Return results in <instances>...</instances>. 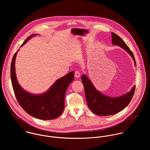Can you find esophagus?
Wrapping results in <instances>:
<instances>
[{
  "instance_id": "1",
  "label": "esophagus",
  "mask_w": 150,
  "mask_h": 150,
  "mask_svg": "<svg viewBox=\"0 0 150 150\" xmlns=\"http://www.w3.org/2000/svg\"><path fill=\"white\" fill-rule=\"evenodd\" d=\"M80 75H81V74H80V72L79 71H75V76L76 78H79Z\"/></svg>"
}]
</instances>
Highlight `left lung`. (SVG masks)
<instances>
[{
  "mask_svg": "<svg viewBox=\"0 0 150 150\" xmlns=\"http://www.w3.org/2000/svg\"><path fill=\"white\" fill-rule=\"evenodd\" d=\"M112 44L118 45L126 50L132 57L134 65L136 66L133 53L125 42L116 34L112 32ZM84 88V93L87 105L96 115L104 116L116 114L124 109L131 102L133 97L135 86L131 90L118 97H110L98 91L93 83L84 74L81 76Z\"/></svg>",
  "mask_w": 150,
  "mask_h": 150,
  "instance_id": "8db88e82",
  "label": "left lung"
}]
</instances>
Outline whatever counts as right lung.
I'll return each mask as SVG.
<instances>
[{
  "mask_svg": "<svg viewBox=\"0 0 150 150\" xmlns=\"http://www.w3.org/2000/svg\"><path fill=\"white\" fill-rule=\"evenodd\" d=\"M35 34L28 37L21 47ZM14 54L11 64V80L17 100L23 109L29 115L38 119L53 120L60 116L64 108V99L68 85L74 78V72L72 71L57 79L50 89L42 94H32L24 90L18 82L15 61L18 51Z\"/></svg>",
  "mask_w": 150,
  "mask_h": 150,
  "instance_id": "obj_1",
  "label": "right lung"
}]
</instances>
